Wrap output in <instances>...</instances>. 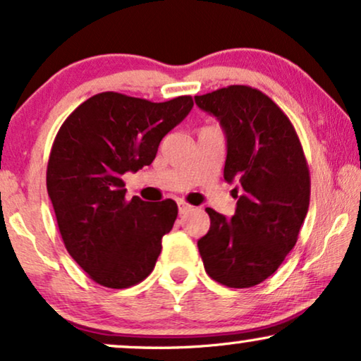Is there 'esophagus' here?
<instances>
[{
    "instance_id": "esophagus-1",
    "label": "esophagus",
    "mask_w": 361,
    "mask_h": 361,
    "mask_svg": "<svg viewBox=\"0 0 361 361\" xmlns=\"http://www.w3.org/2000/svg\"><path fill=\"white\" fill-rule=\"evenodd\" d=\"M178 208H180V214H185V213H188V212H191V209H193V207H191L190 203L183 202V200H180V202H178Z\"/></svg>"
}]
</instances>
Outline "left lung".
<instances>
[{"label":"left lung","instance_id":"left-lung-1","mask_svg":"<svg viewBox=\"0 0 361 361\" xmlns=\"http://www.w3.org/2000/svg\"><path fill=\"white\" fill-rule=\"evenodd\" d=\"M195 102L220 120L223 176L241 190L230 220L207 208L212 223L200 255L214 281L250 288L271 276L298 240L310 204L307 158L288 116L259 90L231 85Z\"/></svg>","mask_w":361,"mask_h":361}]
</instances>
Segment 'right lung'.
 I'll return each mask as SVG.
<instances>
[{"mask_svg":"<svg viewBox=\"0 0 361 361\" xmlns=\"http://www.w3.org/2000/svg\"><path fill=\"white\" fill-rule=\"evenodd\" d=\"M191 108V97L153 103L104 91L59 128L48 159V195L68 253L98 285L128 288L153 271L178 207L170 198L128 202L121 176L152 165L159 141Z\"/></svg>","mask_w":361,"mask_h":361,"instance_id":"obj_1","label":"right lung"}]
</instances>
